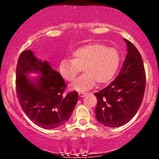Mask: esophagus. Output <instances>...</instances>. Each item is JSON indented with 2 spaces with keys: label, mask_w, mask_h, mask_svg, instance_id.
Segmentation results:
<instances>
[{
  "label": "esophagus",
  "mask_w": 159,
  "mask_h": 159,
  "mask_svg": "<svg viewBox=\"0 0 159 159\" xmlns=\"http://www.w3.org/2000/svg\"><path fill=\"white\" fill-rule=\"evenodd\" d=\"M78 96H79L80 97H84V96H86V93L83 92H79L78 93Z\"/></svg>",
  "instance_id": "1"
}]
</instances>
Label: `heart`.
I'll return each mask as SVG.
<instances>
[{
  "label": "heart",
  "instance_id": "b5f03b06",
  "mask_svg": "<svg viewBox=\"0 0 159 159\" xmlns=\"http://www.w3.org/2000/svg\"><path fill=\"white\" fill-rule=\"evenodd\" d=\"M120 64L118 50L100 43H90L78 47L70 54V60L60 62V75L66 81H72L81 69L84 73L70 85L71 90L86 91L93 87L96 82L104 84L110 82Z\"/></svg>",
  "mask_w": 159,
  "mask_h": 159
}]
</instances>
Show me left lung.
I'll return each mask as SVG.
<instances>
[{
    "label": "left lung",
    "mask_w": 159,
    "mask_h": 159,
    "mask_svg": "<svg viewBox=\"0 0 159 159\" xmlns=\"http://www.w3.org/2000/svg\"><path fill=\"white\" fill-rule=\"evenodd\" d=\"M127 54L119 75L107 87L95 93L96 120L107 127L122 126L138 112L144 96L146 74L140 52L129 40Z\"/></svg>",
    "instance_id": "1"
}]
</instances>
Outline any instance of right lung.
Segmentation results:
<instances>
[{"label":"right lung","mask_w":159,"mask_h":159,"mask_svg":"<svg viewBox=\"0 0 159 159\" xmlns=\"http://www.w3.org/2000/svg\"><path fill=\"white\" fill-rule=\"evenodd\" d=\"M37 73L31 80L27 75ZM16 89L21 108L33 123L45 129L64 124L70 118L78 99L77 91L63 96L66 84L48 61L36 58L32 51L20 54L16 66Z\"/></svg>","instance_id":"1"}]
</instances>
